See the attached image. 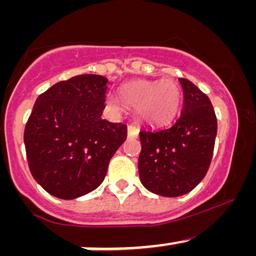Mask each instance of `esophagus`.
Returning a JSON list of instances; mask_svg holds the SVG:
<instances>
[{
    "label": "esophagus",
    "instance_id": "obj_1",
    "mask_svg": "<svg viewBox=\"0 0 256 256\" xmlns=\"http://www.w3.org/2000/svg\"><path fill=\"white\" fill-rule=\"evenodd\" d=\"M138 128L135 125H128V138H138Z\"/></svg>",
    "mask_w": 256,
    "mask_h": 256
}]
</instances>
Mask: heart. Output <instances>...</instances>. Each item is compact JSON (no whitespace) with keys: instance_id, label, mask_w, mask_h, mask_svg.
Masks as SVG:
<instances>
[{"instance_id":"heart-1","label":"heart","mask_w":256,"mask_h":256,"mask_svg":"<svg viewBox=\"0 0 256 256\" xmlns=\"http://www.w3.org/2000/svg\"><path fill=\"white\" fill-rule=\"evenodd\" d=\"M120 96L125 104L136 108L138 118L150 125H164L174 118L180 104V86L171 79L161 82H128L120 90ZM106 104L114 112L120 110V100L108 95Z\"/></svg>"}]
</instances>
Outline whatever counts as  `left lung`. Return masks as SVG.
Here are the masks:
<instances>
[{"instance_id": "8db88e82", "label": "left lung", "mask_w": 256, "mask_h": 256, "mask_svg": "<svg viewBox=\"0 0 256 256\" xmlns=\"http://www.w3.org/2000/svg\"><path fill=\"white\" fill-rule=\"evenodd\" d=\"M180 118L168 128L140 131V180L150 192L164 197L186 194L204 178L216 136V118L209 98L188 79L180 78Z\"/></svg>"}]
</instances>
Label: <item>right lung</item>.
Returning <instances> with one entry per match:
<instances>
[{"mask_svg": "<svg viewBox=\"0 0 256 256\" xmlns=\"http://www.w3.org/2000/svg\"><path fill=\"white\" fill-rule=\"evenodd\" d=\"M108 79L82 74L40 94L24 128L33 178L49 194L74 200L96 190L128 136L124 124L102 118Z\"/></svg>", "mask_w": 256, "mask_h": 256, "instance_id": "obj_1", "label": "right lung"}]
</instances>
